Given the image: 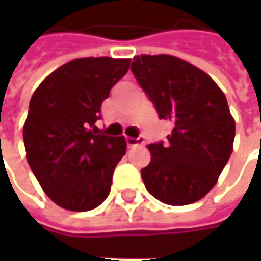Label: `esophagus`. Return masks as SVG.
Masks as SVG:
<instances>
[{
    "instance_id": "34e87169",
    "label": "esophagus",
    "mask_w": 261,
    "mask_h": 261,
    "mask_svg": "<svg viewBox=\"0 0 261 261\" xmlns=\"http://www.w3.org/2000/svg\"><path fill=\"white\" fill-rule=\"evenodd\" d=\"M125 141H127V145L130 148L137 147V145H142L144 144V138L142 137H138V138H131V137H127L125 138Z\"/></svg>"
}]
</instances>
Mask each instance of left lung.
I'll use <instances>...</instances> for the list:
<instances>
[{
    "label": "left lung",
    "mask_w": 261,
    "mask_h": 261,
    "mask_svg": "<svg viewBox=\"0 0 261 261\" xmlns=\"http://www.w3.org/2000/svg\"><path fill=\"white\" fill-rule=\"evenodd\" d=\"M131 71L158 112L173 124L168 142L149 144L141 169L149 194L169 205L201 200L233 149L235 120L224 92L204 71L169 54L136 56Z\"/></svg>",
    "instance_id": "8db88e82"
}]
</instances>
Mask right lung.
<instances>
[{
  "mask_svg": "<svg viewBox=\"0 0 261 261\" xmlns=\"http://www.w3.org/2000/svg\"><path fill=\"white\" fill-rule=\"evenodd\" d=\"M130 63L112 57L72 60L43 80L32 96L23 125L26 159L60 207L89 211L108 198L127 142L124 137L99 134L95 123Z\"/></svg>",
  "mask_w": 261,
  "mask_h": 261,
  "instance_id": "add662e5",
  "label": "right lung"
}]
</instances>
